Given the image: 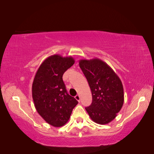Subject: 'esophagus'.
I'll return each mask as SVG.
<instances>
[{
	"label": "esophagus",
	"mask_w": 154,
	"mask_h": 154,
	"mask_svg": "<svg viewBox=\"0 0 154 154\" xmlns=\"http://www.w3.org/2000/svg\"><path fill=\"white\" fill-rule=\"evenodd\" d=\"M75 99H76V100L78 101V102H80V96H79V94L77 95V96H75Z\"/></svg>",
	"instance_id": "esophagus-1"
}]
</instances>
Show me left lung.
Returning a JSON list of instances; mask_svg holds the SVG:
<instances>
[{"label":"left lung","instance_id":"1","mask_svg":"<svg viewBox=\"0 0 154 154\" xmlns=\"http://www.w3.org/2000/svg\"><path fill=\"white\" fill-rule=\"evenodd\" d=\"M79 64L92 94V103L85 110L96 123L109 124L116 118L124 104L120 79L106 62L98 58L80 60Z\"/></svg>","mask_w":154,"mask_h":154}]
</instances>
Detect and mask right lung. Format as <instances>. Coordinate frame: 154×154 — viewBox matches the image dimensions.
<instances>
[{
  "mask_svg": "<svg viewBox=\"0 0 154 154\" xmlns=\"http://www.w3.org/2000/svg\"><path fill=\"white\" fill-rule=\"evenodd\" d=\"M74 63L71 56H50L40 65L34 78L32 94L36 110L54 127L64 126L78 103L67 93L62 80L64 72Z\"/></svg>",
  "mask_w": 154,
  "mask_h": 154,
  "instance_id": "add662e5",
  "label": "right lung"
}]
</instances>
